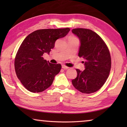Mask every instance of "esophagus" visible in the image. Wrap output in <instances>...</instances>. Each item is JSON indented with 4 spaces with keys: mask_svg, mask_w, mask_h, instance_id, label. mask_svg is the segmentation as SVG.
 Listing matches in <instances>:
<instances>
[{
    "mask_svg": "<svg viewBox=\"0 0 127 127\" xmlns=\"http://www.w3.org/2000/svg\"><path fill=\"white\" fill-rule=\"evenodd\" d=\"M62 67L63 69H67L69 68V67H67V66H66L65 65H62Z\"/></svg>",
    "mask_w": 127,
    "mask_h": 127,
    "instance_id": "34e87169",
    "label": "esophagus"
}]
</instances>
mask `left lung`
Instances as JSON below:
<instances>
[{
	"label": "left lung",
	"instance_id": "1",
	"mask_svg": "<svg viewBox=\"0 0 127 127\" xmlns=\"http://www.w3.org/2000/svg\"><path fill=\"white\" fill-rule=\"evenodd\" d=\"M78 37L80 46L79 57L84 60L85 69H77V76L72 80L74 87L84 94L95 93L103 86L111 69L109 49L101 37L94 31L84 28L72 29Z\"/></svg>",
	"mask_w": 127,
	"mask_h": 127
}]
</instances>
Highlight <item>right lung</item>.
Masks as SVG:
<instances>
[{
  "label": "right lung",
  "mask_w": 127,
  "mask_h": 127,
  "mask_svg": "<svg viewBox=\"0 0 127 127\" xmlns=\"http://www.w3.org/2000/svg\"><path fill=\"white\" fill-rule=\"evenodd\" d=\"M69 31L68 28L39 29L24 40L15 56L14 66L17 77L26 89L40 93L51 86L61 65L50 63L43 55L49 54L55 41L65 37Z\"/></svg>",
  "instance_id": "1"
}]
</instances>
